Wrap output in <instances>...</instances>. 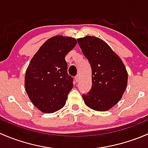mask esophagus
<instances>
[{
    "label": "esophagus",
    "instance_id": "1",
    "mask_svg": "<svg viewBox=\"0 0 148 148\" xmlns=\"http://www.w3.org/2000/svg\"><path fill=\"white\" fill-rule=\"evenodd\" d=\"M74 79H75L76 82H78L79 80V75L76 76V77H74Z\"/></svg>",
    "mask_w": 148,
    "mask_h": 148
}]
</instances>
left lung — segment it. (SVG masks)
<instances>
[{"mask_svg": "<svg viewBox=\"0 0 148 148\" xmlns=\"http://www.w3.org/2000/svg\"><path fill=\"white\" fill-rule=\"evenodd\" d=\"M77 41L92 68V88L82 95L85 104L97 111L109 110L120 100L126 89V68L101 38L88 36Z\"/></svg>", "mask_w": 148, "mask_h": 148, "instance_id": "8db88e82", "label": "left lung"}]
</instances>
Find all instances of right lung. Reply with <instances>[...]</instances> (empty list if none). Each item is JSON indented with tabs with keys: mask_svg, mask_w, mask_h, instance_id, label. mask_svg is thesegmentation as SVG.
Masks as SVG:
<instances>
[{
	"mask_svg": "<svg viewBox=\"0 0 148 148\" xmlns=\"http://www.w3.org/2000/svg\"><path fill=\"white\" fill-rule=\"evenodd\" d=\"M77 43L71 37H51L30 62L25 76L26 90L33 104L43 112H54L65 105L73 87L65 56Z\"/></svg>",
	"mask_w": 148,
	"mask_h": 148,
	"instance_id": "add662e5",
	"label": "right lung"
}]
</instances>
